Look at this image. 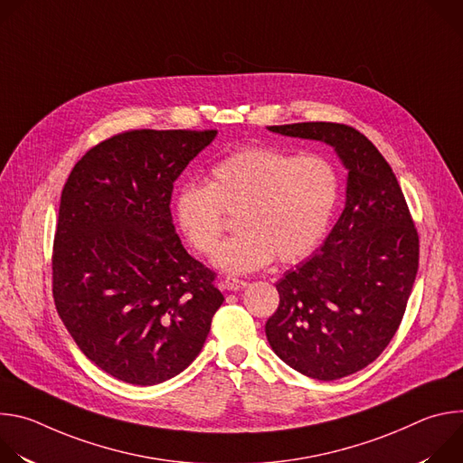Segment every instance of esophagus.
I'll return each mask as SVG.
<instances>
[{
  "instance_id": "1",
  "label": "esophagus",
  "mask_w": 463,
  "mask_h": 463,
  "mask_svg": "<svg viewBox=\"0 0 463 463\" xmlns=\"http://www.w3.org/2000/svg\"><path fill=\"white\" fill-rule=\"evenodd\" d=\"M223 286H225V289H229V291H240V289L247 288L249 282H245V280H241V279H238V277H231V275H229V277L223 280Z\"/></svg>"
}]
</instances>
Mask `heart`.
<instances>
[{
	"label": "heart",
	"mask_w": 463,
	"mask_h": 463,
	"mask_svg": "<svg viewBox=\"0 0 463 463\" xmlns=\"http://www.w3.org/2000/svg\"><path fill=\"white\" fill-rule=\"evenodd\" d=\"M341 194L337 168L320 156L245 146L216 161L209 183H183L172 200L174 220L186 241L213 254L236 216L238 234L218 249L214 263L229 273H250L297 263L322 241Z\"/></svg>",
	"instance_id": "b5f03b06"
}]
</instances>
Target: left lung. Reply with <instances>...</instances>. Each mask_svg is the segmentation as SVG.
Listing matches in <instances>:
<instances>
[{
    "label": "left lung",
    "instance_id": "8db88e82",
    "mask_svg": "<svg viewBox=\"0 0 463 463\" xmlns=\"http://www.w3.org/2000/svg\"><path fill=\"white\" fill-rule=\"evenodd\" d=\"M332 145L348 172L346 207L317 252L279 282L266 324L293 370L335 381L373 363L403 320L420 266V236L398 177L361 131L337 122L269 126Z\"/></svg>",
    "mask_w": 463,
    "mask_h": 463
}]
</instances>
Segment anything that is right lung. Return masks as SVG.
<instances>
[{
	"label": "right lung",
	"instance_id": "add662e5",
	"mask_svg": "<svg viewBox=\"0 0 463 463\" xmlns=\"http://www.w3.org/2000/svg\"><path fill=\"white\" fill-rule=\"evenodd\" d=\"M216 129H128L73 166L52 243V298L84 355L129 384L183 372L223 295L172 223L174 181Z\"/></svg>",
	"mask_w": 463,
	"mask_h": 463
}]
</instances>
